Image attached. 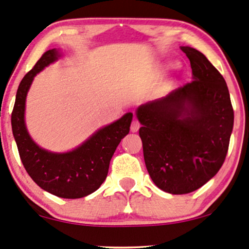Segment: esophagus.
<instances>
[{
	"instance_id": "obj_1",
	"label": "esophagus",
	"mask_w": 249,
	"mask_h": 249,
	"mask_svg": "<svg viewBox=\"0 0 249 249\" xmlns=\"http://www.w3.org/2000/svg\"><path fill=\"white\" fill-rule=\"evenodd\" d=\"M140 129V122H139V120L137 119H134L133 121H131V125H130V130L131 131H137Z\"/></svg>"
}]
</instances>
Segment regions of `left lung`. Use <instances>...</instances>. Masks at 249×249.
Listing matches in <instances>:
<instances>
[{"mask_svg": "<svg viewBox=\"0 0 249 249\" xmlns=\"http://www.w3.org/2000/svg\"><path fill=\"white\" fill-rule=\"evenodd\" d=\"M193 81L137 108L146 170L170 194H188L220 170L233 129L225 79L195 48L181 47Z\"/></svg>", "mask_w": 249, "mask_h": 249, "instance_id": "8db88e82", "label": "left lung"}]
</instances>
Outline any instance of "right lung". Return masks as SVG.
<instances>
[{
	"label": "right lung",
	"instance_id": "obj_1",
	"mask_svg": "<svg viewBox=\"0 0 249 249\" xmlns=\"http://www.w3.org/2000/svg\"><path fill=\"white\" fill-rule=\"evenodd\" d=\"M59 56L55 48L47 51L21 79L11 113L12 134L24 167L40 188L62 198H81L96 192L105 181L110 159L129 133L133 113L101 128L72 151L53 153L36 145L24 121L26 94L36 73Z\"/></svg>",
	"mask_w": 249,
	"mask_h": 249
}]
</instances>
